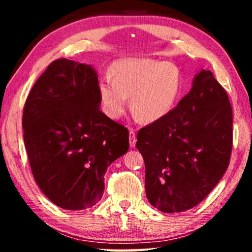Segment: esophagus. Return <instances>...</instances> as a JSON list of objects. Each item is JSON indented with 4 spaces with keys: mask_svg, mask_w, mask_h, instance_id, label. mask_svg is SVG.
Here are the masks:
<instances>
[{
    "mask_svg": "<svg viewBox=\"0 0 252 252\" xmlns=\"http://www.w3.org/2000/svg\"><path fill=\"white\" fill-rule=\"evenodd\" d=\"M129 142H130V147L131 148H134L135 147V143H136V136L133 130H130L129 131Z\"/></svg>",
    "mask_w": 252,
    "mask_h": 252,
    "instance_id": "obj_1",
    "label": "esophagus"
}]
</instances>
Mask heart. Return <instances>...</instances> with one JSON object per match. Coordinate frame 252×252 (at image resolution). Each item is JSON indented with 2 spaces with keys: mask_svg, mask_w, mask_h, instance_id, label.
Wrapping results in <instances>:
<instances>
[{
  "mask_svg": "<svg viewBox=\"0 0 252 252\" xmlns=\"http://www.w3.org/2000/svg\"><path fill=\"white\" fill-rule=\"evenodd\" d=\"M110 80L99 85L104 113L117 120L125 114L127 97L132 113L143 123L162 120L171 112L181 92L180 74L169 62L151 59H130L114 62Z\"/></svg>",
  "mask_w": 252,
  "mask_h": 252,
  "instance_id": "b5f03b06",
  "label": "heart"
}]
</instances>
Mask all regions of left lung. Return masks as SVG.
<instances>
[{
	"label": "left lung",
	"mask_w": 252,
	"mask_h": 252,
	"mask_svg": "<svg viewBox=\"0 0 252 252\" xmlns=\"http://www.w3.org/2000/svg\"><path fill=\"white\" fill-rule=\"evenodd\" d=\"M146 193L165 213L182 212L211 192L229 165L232 109L211 71L200 70L189 93L167 117L140 130Z\"/></svg>",
	"instance_id": "obj_1"
}]
</instances>
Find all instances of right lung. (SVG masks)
Wrapping results in <instances>:
<instances>
[{
  "mask_svg": "<svg viewBox=\"0 0 252 252\" xmlns=\"http://www.w3.org/2000/svg\"><path fill=\"white\" fill-rule=\"evenodd\" d=\"M94 67L55 60L27 99L22 126L33 177L65 210H84L104 192L109 165L129 150V132L100 110Z\"/></svg>",
  "mask_w": 252,
  "mask_h": 252,
  "instance_id": "1",
  "label": "right lung"
}]
</instances>
